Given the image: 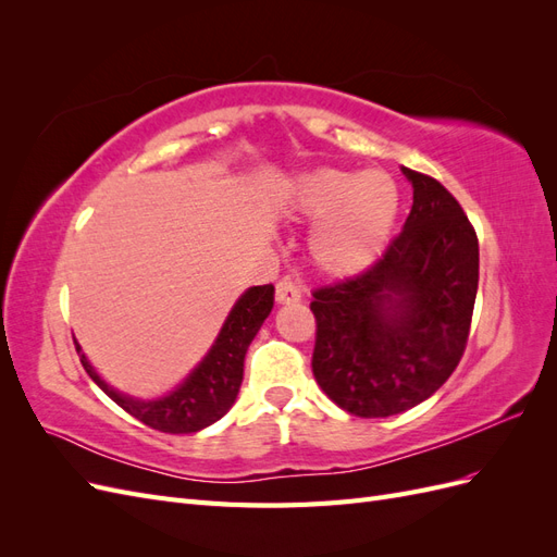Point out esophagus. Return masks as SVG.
<instances>
[{
	"instance_id": "esophagus-1",
	"label": "esophagus",
	"mask_w": 557,
	"mask_h": 557,
	"mask_svg": "<svg viewBox=\"0 0 557 557\" xmlns=\"http://www.w3.org/2000/svg\"><path fill=\"white\" fill-rule=\"evenodd\" d=\"M301 299L299 285L293 278H281L276 283V301L278 305H295V301Z\"/></svg>"
}]
</instances>
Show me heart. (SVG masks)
<instances>
[{"label":"heart","mask_w":557,"mask_h":557,"mask_svg":"<svg viewBox=\"0 0 557 557\" xmlns=\"http://www.w3.org/2000/svg\"><path fill=\"white\" fill-rule=\"evenodd\" d=\"M290 215L318 221L311 232V260L320 272L350 276L372 264L391 242L401 190L381 170H313L295 178L285 201Z\"/></svg>","instance_id":"1"}]
</instances>
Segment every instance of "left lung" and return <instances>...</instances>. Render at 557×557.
<instances>
[{
  "mask_svg": "<svg viewBox=\"0 0 557 557\" xmlns=\"http://www.w3.org/2000/svg\"><path fill=\"white\" fill-rule=\"evenodd\" d=\"M413 207L367 272L313 290V376L360 418L432 397L458 367L479 290V239L444 185L401 166Z\"/></svg>",
  "mask_w": 557,
  "mask_h": 557,
  "instance_id": "8db88e82",
  "label": "left lung"
}]
</instances>
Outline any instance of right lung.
I'll return each instance as SVG.
<instances>
[{
    "label": "right lung",
    "mask_w": 557,
    "mask_h": 557,
    "mask_svg": "<svg viewBox=\"0 0 557 557\" xmlns=\"http://www.w3.org/2000/svg\"><path fill=\"white\" fill-rule=\"evenodd\" d=\"M274 307V285H252L232 307L225 323L218 332L213 346L193 372L178 383L172 393L156 399H137L117 393L95 367L83 356L76 344V352L88 376L102 387V391L123 407L129 416L141 420L144 425L170 432V434H193L213 425L221 420L239 395L244 381V358L250 342L256 339L264 318Z\"/></svg>",
    "instance_id": "add662e5"
}]
</instances>
